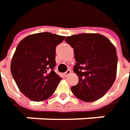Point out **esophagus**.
I'll use <instances>...</instances> for the list:
<instances>
[{
    "instance_id": "obj_1",
    "label": "esophagus",
    "mask_w": 130,
    "mask_h": 130,
    "mask_svg": "<svg viewBox=\"0 0 130 130\" xmlns=\"http://www.w3.org/2000/svg\"><path fill=\"white\" fill-rule=\"evenodd\" d=\"M70 74H71V70H67V72L64 73L63 75H64V76H65V77H67V76H69Z\"/></svg>"
}]
</instances>
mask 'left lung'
I'll use <instances>...</instances> for the list:
<instances>
[{"mask_svg": "<svg viewBox=\"0 0 130 130\" xmlns=\"http://www.w3.org/2000/svg\"><path fill=\"white\" fill-rule=\"evenodd\" d=\"M65 41L74 49L76 61L73 71L78 83L71 87L73 93L84 102L102 98L117 75L118 56L115 45L100 34H79Z\"/></svg>", "mask_w": 130, "mask_h": 130, "instance_id": "obj_1", "label": "left lung"}]
</instances>
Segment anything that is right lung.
Returning a JSON list of instances; mask_svg holds the SVG:
<instances>
[{"label": "right lung", "instance_id": "1", "mask_svg": "<svg viewBox=\"0 0 130 130\" xmlns=\"http://www.w3.org/2000/svg\"><path fill=\"white\" fill-rule=\"evenodd\" d=\"M65 37L48 32L29 35L12 56L10 70L20 91L32 101L48 99L62 79L54 71L56 45Z\"/></svg>", "mask_w": 130, "mask_h": 130}]
</instances>
